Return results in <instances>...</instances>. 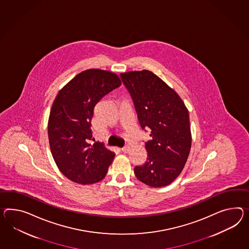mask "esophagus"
Segmentation results:
<instances>
[{"label":"esophagus","mask_w":249,"mask_h":249,"mask_svg":"<svg viewBox=\"0 0 249 249\" xmlns=\"http://www.w3.org/2000/svg\"><path fill=\"white\" fill-rule=\"evenodd\" d=\"M122 152L124 153H127L129 151H130V147L126 145V146L123 147L121 149Z\"/></svg>","instance_id":"34e87169"}]
</instances>
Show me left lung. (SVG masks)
<instances>
[{"label":"left lung","mask_w":249,"mask_h":249,"mask_svg":"<svg viewBox=\"0 0 249 249\" xmlns=\"http://www.w3.org/2000/svg\"><path fill=\"white\" fill-rule=\"evenodd\" d=\"M142 129H150L146 161L134 167L136 178L160 188L180 174L192 147L189 111L178 94L152 71L122 73Z\"/></svg>","instance_id":"1"}]
</instances>
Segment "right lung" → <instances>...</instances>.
Masks as SVG:
<instances>
[{
    "label": "right lung",
    "instance_id": "obj_1",
    "mask_svg": "<svg viewBox=\"0 0 249 249\" xmlns=\"http://www.w3.org/2000/svg\"><path fill=\"white\" fill-rule=\"evenodd\" d=\"M121 86L110 71L91 69L77 74L59 90L48 123L51 153L62 174L79 184H93L106 177L115 153L104 143L91 144V120L103 96Z\"/></svg>",
    "mask_w": 249,
    "mask_h": 249
}]
</instances>
